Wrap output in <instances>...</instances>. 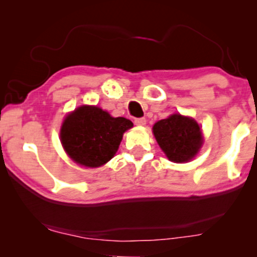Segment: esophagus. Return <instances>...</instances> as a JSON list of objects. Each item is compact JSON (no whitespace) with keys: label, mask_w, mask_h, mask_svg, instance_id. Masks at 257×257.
Wrapping results in <instances>:
<instances>
[{"label":"esophagus","mask_w":257,"mask_h":257,"mask_svg":"<svg viewBox=\"0 0 257 257\" xmlns=\"http://www.w3.org/2000/svg\"><path fill=\"white\" fill-rule=\"evenodd\" d=\"M135 124L138 126H144L146 124V119L145 118H136L135 119Z\"/></svg>","instance_id":"1"}]
</instances>
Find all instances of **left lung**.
<instances>
[{"instance_id": "1", "label": "left lung", "mask_w": 257, "mask_h": 257, "mask_svg": "<svg viewBox=\"0 0 257 257\" xmlns=\"http://www.w3.org/2000/svg\"><path fill=\"white\" fill-rule=\"evenodd\" d=\"M153 135L160 149L173 163H187L201 149L203 138L193 118L172 114L153 125Z\"/></svg>"}]
</instances>
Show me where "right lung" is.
<instances>
[{"mask_svg": "<svg viewBox=\"0 0 257 257\" xmlns=\"http://www.w3.org/2000/svg\"><path fill=\"white\" fill-rule=\"evenodd\" d=\"M132 126L124 117L114 118L100 107L83 105L65 117L61 143L76 164L96 168L114 157L122 135Z\"/></svg>", "mask_w": 257, "mask_h": 257, "instance_id": "1", "label": "right lung"}]
</instances>
